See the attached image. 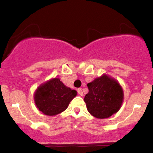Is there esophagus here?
<instances>
[{"mask_svg":"<svg viewBox=\"0 0 153 153\" xmlns=\"http://www.w3.org/2000/svg\"><path fill=\"white\" fill-rule=\"evenodd\" d=\"M78 91V94L80 95V96H82V95H83V93H82V88H78V91Z\"/></svg>","mask_w":153,"mask_h":153,"instance_id":"34e87169","label":"esophagus"}]
</instances>
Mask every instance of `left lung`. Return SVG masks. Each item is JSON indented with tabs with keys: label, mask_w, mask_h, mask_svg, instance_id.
<instances>
[{
	"label": "left lung",
	"mask_w": 153,
	"mask_h": 153,
	"mask_svg": "<svg viewBox=\"0 0 153 153\" xmlns=\"http://www.w3.org/2000/svg\"><path fill=\"white\" fill-rule=\"evenodd\" d=\"M87 85L88 93L84 101L91 114L96 118L105 119L118 111L124 94L117 80L103 75Z\"/></svg>",
	"instance_id": "8db88e82"
}]
</instances>
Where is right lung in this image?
I'll return each instance as SVG.
<instances>
[{"label":"right lung","instance_id":"1","mask_svg":"<svg viewBox=\"0 0 153 153\" xmlns=\"http://www.w3.org/2000/svg\"><path fill=\"white\" fill-rule=\"evenodd\" d=\"M76 95V91L66 87L59 78H54L38 88L34 101L40 111L54 116L64 111Z\"/></svg>","mask_w":153,"mask_h":153}]
</instances>
